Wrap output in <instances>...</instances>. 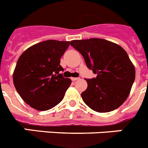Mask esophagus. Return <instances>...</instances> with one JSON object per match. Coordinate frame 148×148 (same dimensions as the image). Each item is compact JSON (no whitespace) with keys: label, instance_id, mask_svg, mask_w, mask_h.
Returning a JSON list of instances; mask_svg holds the SVG:
<instances>
[{"label":"esophagus","instance_id":"obj_1","mask_svg":"<svg viewBox=\"0 0 148 148\" xmlns=\"http://www.w3.org/2000/svg\"><path fill=\"white\" fill-rule=\"evenodd\" d=\"M78 79H79V78H71V80L73 81V82H75V81H77Z\"/></svg>","mask_w":148,"mask_h":148}]
</instances>
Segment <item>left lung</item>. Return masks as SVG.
Returning <instances> with one entry per match:
<instances>
[{"label":"left lung","mask_w":148,"mask_h":148,"mask_svg":"<svg viewBox=\"0 0 148 148\" xmlns=\"http://www.w3.org/2000/svg\"><path fill=\"white\" fill-rule=\"evenodd\" d=\"M70 45L84 58L97 76L85 79L87 88L82 93L84 102L99 113L117 109L125 102L135 81L134 65L118 44L101 38L73 40Z\"/></svg>","instance_id":"8db88e82"}]
</instances>
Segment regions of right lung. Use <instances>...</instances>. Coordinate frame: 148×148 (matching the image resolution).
<instances>
[{
    "mask_svg": "<svg viewBox=\"0 0 148 148\" xmlns=\"http://www.w3.org/2000/svg\"><path fill=\"white\" fill-rule=\"evenodd\" d=\"M70 41L47 40L30 47L19 57L13 73L17 92L27 104L44 111L54 108L64 99L71 84L64 78L60 58Z\"/></svg>",
    "mask_w": 148,
    "mask_h": 148,
    "instance_id": "1",
    "label": "right lung"
}]
</instances>
